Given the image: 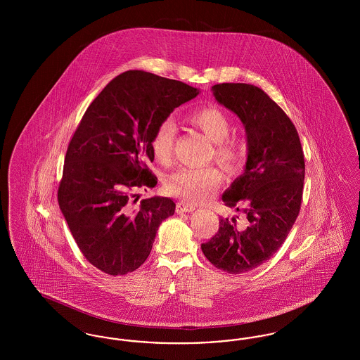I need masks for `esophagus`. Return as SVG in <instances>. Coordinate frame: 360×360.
<instances>
[{"label": "esophagus", "instance_id": "obj_1", "mask_svg": "<svg viewBox=\"0 0 360 360\" xmlns=\"http://www.w3.org/2000/svg\"><path fill=\"white\" fill-rule=\"evenodd\" d=\"M195 207L191 205V204H186V202H178L176 204V207H175V210H176V213H190V212H193Z\"/></svg>", "mask_w": 360, "mask_h": 360}]
</instances>
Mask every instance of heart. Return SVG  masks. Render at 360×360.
<instances>
[{
    "label": "heart",
    "instance_id": "heart-1",
    "mask_svg": "<svg viewBox=\"0 0 360 360\" xmlns=\"http://www.w3.org/2000/svg\"><path fill=\"white\" fill-rule=\"evenodd\" d=\"M188 120L214 143V158L221 166L228 170H233L239 166V148L228 139L231 122L224 112L214 106H205L188 115ZM175 136L176 127L170 119L162 121L156 127L151 139V150L159 163L169 165L172 162ZM221 181V174L214 167H184L166 178L165 188L169 194L188 202L202 204L213 198Z\"/></svg>",
    "mask_w": 360,
    "mask_h": 360
}]
</instances>
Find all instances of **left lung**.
<instances>
[{"mask_svg":"<svg viewBox=\"0 0 360 360\" xmlns=\"http://www.w3.org/2000/svg\"><path fill=\"white\" fill-rule=\"evenodd\" d=\"M212 91L245 128V169L223 201L236 210L243 206L247 226L221 217L219 232L201 250L214 267L243 274L267 262L288 238L301 207L305 160L294 124L262 89L220 84Z\"/></svg>","mask_w":360,"mask_h":360,"instance_id":"1","label":"left lung"}]
</instances>
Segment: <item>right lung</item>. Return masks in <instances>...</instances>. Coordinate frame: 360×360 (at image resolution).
Instances as JSON below:
<instances>
[{
	"mask_svg": "<svg viewBox=\"0 0 360 360\" xmlns=\"http://www.w3.org/2000/svg\"><path fill=\"white\" fill-rule=\"evenodd\" d=\"M198 94L181 81L129 70L86 109L66 153L58 202L78 248L103 273L139 269L159 225L174 214L172 198H146L136 209L132 200L158 184L148 167L156 127Z\"/></svg>",
	"mask_w": 360,
	"mask_h": 360,
	"instance_id": "right-lung-1",
	"label": "right lung"
}]
</instances>
